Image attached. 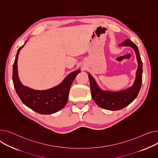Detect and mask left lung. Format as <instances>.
Listing matches in <instances>:
<instances>
[{
	"label": "left lung",
	"mask_w": 158,
	"mask_h": 158,
	"mask_svg": "<svg viewBox=\"0 0 158 158\" xmlns=\"http://www.w3.org/2000/svg\"><path fill=\"white\" fill-rule=\"evenodd\" d=\"M119 46H131L136 53L138 65L136 79L131 87L118 92L103 90L98 87L90 74H88L92 99L99 107L112 111L123 109L132 103L139 93L142 82V62L137 46L130 40H126Z\"/></svg>",
	"instance_id": "obj_1"
}]
</instances>
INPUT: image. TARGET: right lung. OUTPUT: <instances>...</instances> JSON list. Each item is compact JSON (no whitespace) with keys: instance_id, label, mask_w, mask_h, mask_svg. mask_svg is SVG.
I'll use <instances>...</instances> for the list:
<instances>
[{"instance_id":"1","label":"right lung","mask_w":158,"mask_h":158,"mask_svg":"<svg viewBox=\"0 0 158 158\" xmlns=\"http://www.w3.org/2000/svg\"><path fill=\"white\" fill-rule=\"evenodd\" d=\"M25 44L18 48L13 67V81L16 93L25 105L37 113L49 115L57 112L66 106L72 83L81 71L72 72L59 85L48 90H37L24 86L18 78L17 61L19 52Z\"/></svg>"}]
</instances>
